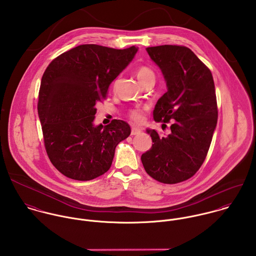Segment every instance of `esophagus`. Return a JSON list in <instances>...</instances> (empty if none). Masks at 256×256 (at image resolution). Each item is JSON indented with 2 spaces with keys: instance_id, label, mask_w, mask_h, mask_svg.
I'll list each match as a JSON object with an SVG mask.
<instances>
[{
  "instance_id": "esophagus-1",
  "label": "esophagus",
  "mask_w": 256,
  "mask_h": 256,
  "mask_svg": "<svg viewBox=\"0 0 256 256\" xmlns=\"http://www.w3.org/2000/svg\"><path fill=\"white\" fill-rule=\"evenodd\" d=\"M141 132H142V130L140 128H137V127H132V129H131V134L132 135H139V134H141Z\"/></svg>"
}]
</instances>
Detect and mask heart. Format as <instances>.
Listing matches in <instances>:
<instances>
[{
  "label": "heart",
  "mask_w": 256,
  "mask_h": 256,
  "mask_svg": "<svg viewBox=\"0 0 256 256\" xmlns=\"http://www.w3.org/2000/svg\"><path fill=\"white\" fill-rule=\"evenodd\" d=\"M136 76L138 80L141 82V84L149 80H155V74L154 72L148 68V66H139L136 70ZM143 115H144V110L137 108V109H133L130 111L129 113V117L131 118V120H133L136 123H140L143 120Z\"/></svg>",
  "instance_id": "1"
}]
</instances>
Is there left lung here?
I'll return each instance as SVG.
<instances>
[{"mask_svg":"<svg viewBox=\"0 0 256 256\" xmlns=\"http://www.w3.org/2000/svg\"><path fill=\"white\" fill-rule=\"evenodd\" d=\"M146 50L167 84L154 119L174 122L168 135L147 129L154 144L141 160L153 178L176 184L192 176L206 157L218 122L214 82L210 70L186 46L165 44Z\"/></svg>","mask_w":256,"mask_h":256,"instance_id":"left-lung-1","label":"left lung"}]
</instances>
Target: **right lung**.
<instances>
[{
	"label": "right lung",
	"instance_id": "1",
	"mask_svg": "<svg viewBox=\"0 0 256 256\" xmlns=\"http://www.w3.org/2000/svg\"><path fill=\"white\" fill-rule=\"evenodd\" d=\"M137 52L136 46L82 44L54 58L46 70L38 112L48 156L66 176L90 180L103 174L111 167L116 146L130 135L123 120L107 126L93 121L96 104Z\"/></svg>",
	"mask_w": 256,
	"mask_h": 256
}]
</instances>
